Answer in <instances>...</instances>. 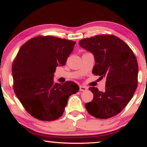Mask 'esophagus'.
Segmentation results:
<instances>
[{
	"label": "esophagus",
	"instance_id": "obj_1",
	"mask_svg": "<svg viewBox=\"0 0 147 147\" xmlns=\"http://www.w3.org/2000/svg\"><path fill=\"white\" fill-rule=\"evenodd\" d=\"M87 90V87L85 86H80V91H85Z\"/></svg>",
	"mask_w": 147,
	"mask_h": 147
}]
</instances>
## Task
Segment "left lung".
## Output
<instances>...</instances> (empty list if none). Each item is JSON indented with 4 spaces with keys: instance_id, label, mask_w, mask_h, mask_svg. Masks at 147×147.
Instances as JSON below:
<instances>
[{
    "instance_id": "obj_1",
    "label": "left lung",
    "mask_w": 147,
    "mask_h": 147,
    "mask_svg": "<svg viewBox=\"0 0 147 147\" xmlns=\"http://www.w3.org/2000/svg\"><path fill=\"white\" fill-rule=\"evenodd\" d=\"M80 46L94 55V75L106 78L105 91L88 89L94 94L85 104L90 115L105 119L115 117L127 106L138 84V63L127 43L113 34L96 35L80 40Z\"/></svg>"
}]
</instances>
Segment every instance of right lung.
<instances>
[{"mask_svg": "<svg viewBox=\"0 0 147 147\" xmlns=\"http://www.w3.org/2000/svg\"><path fill=\"white\" fill-rule=\"evenodd\" d=\"M76 42L52 36H35L22 45L12 63L14 91L24 109L35 119L57 120L69 96L79 86L73 81H54L58 66H64Z\"/></svg>", "mask_w": 147, "mask_h": 147, "instance_id": "obj_1", "label": "right lung"}]
</instances>
